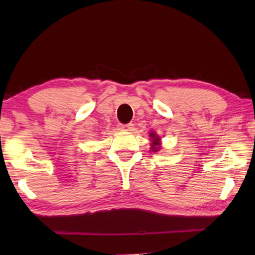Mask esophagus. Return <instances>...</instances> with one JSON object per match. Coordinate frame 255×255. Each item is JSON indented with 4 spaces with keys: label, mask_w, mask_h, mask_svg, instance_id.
<instances>
[{
    "label": "esophagus",
    "mask_w": 255,
    "mask_h": 255,
    "mask_svg": "<svg viewBox=\"0 0 255 255\" xmlns=\"http://www.w3.org/2000/svg\"><path fill=\"white\" fill-rule=\"evenodd\" d=\"M132 126H133L132 124H125V125H120L119 128L122 129V130H124V131H131Z\"/></svg>",
    "instance_id": "1"
}]
</instances>
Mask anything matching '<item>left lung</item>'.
Wrapping results in <instances>:
<instances>
[{"label":"left lung","mask_w":255,"mask_h":255,"mask_svg":"<svg viewBox=\"0 0 255 255\" xmlns=\"http://www.w3.org/2000/svg\"><path fill=\"white\" fill-rule=\"evenodd\" d=\"M149 137L152 138V150L153 152H157V150L159 149V145H161V143H159V136L157 135L156 132H149Z\"/></svg>","instance_id":"1"}]
</instances>
